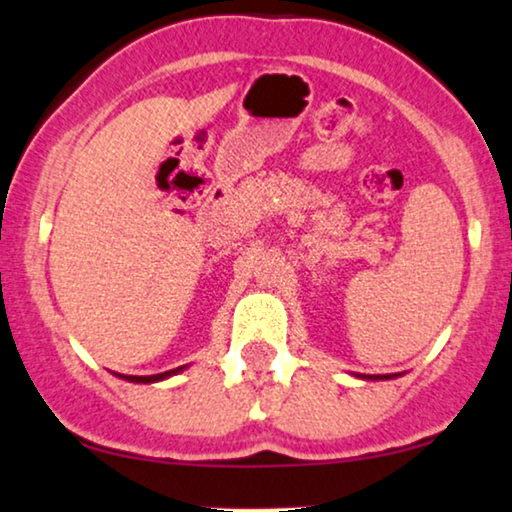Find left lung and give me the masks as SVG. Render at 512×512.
Here are the masks:
<instances>
[{"instance_id": "left-lung-1", "label": "left lung", "mask_w": 512, "mask_h": 512, "mask_svg": "<svg viewBox=\"0 0 512 512\" xmlns=\"http://www.w3.org/2000/svg\"><path fill=\"white\" fill-rule=\"evenodd\" d=\"M397 376L399 373H387V376H366V373H355V378H362V380H392Z\"/></svg>"}]
</instances>
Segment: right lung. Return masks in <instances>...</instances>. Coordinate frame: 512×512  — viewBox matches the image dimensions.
I'll use <instances>...</instances> for the list:
<instances>
[{
  "mask_svg": "<svg viewBox=\"0 0 512 512\" xmlns=\"http://www.w3.org/2000/svg\"><path fill=\"white\" fill-rule=\"evenodd\" d=\"M187 366H178V369H171V371H164V373H155V376H122L125 380H129V383H160V380H167L171 376H176V373L185 371Z\"/></svg>",
  "mask_w": 512,
  "mask_h": 512,
  "instance_id": "obj_1",
  "label": "right lung"
}]
</instances>
